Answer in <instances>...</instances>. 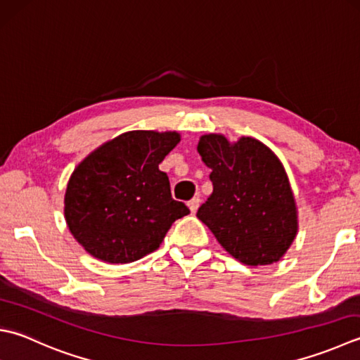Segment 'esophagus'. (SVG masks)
I'll list each match as a JSON object with an SVG mask.
<instances>
[{
  "label": "esophagus",
  "mask_w": 360,
  "mask_h": 360,
  "mask_svg": "<svg viewBox=\"0 0 360 360\" xmlns=\"http://www.w3.org/2000/svg\"><path fill=\"white\" fill-rule=\"evenodd\" d=\"M200 202H201V200L198 198V196H195V198H192V200L187 202L188 204V209L192 210V212H196V209L200 207Z\"/></svg>",
  "instance_id": "esophagus-1"
}]
</instances>
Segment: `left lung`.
<instances>
[{
	"mask_svg": "<svg viewBox=\"0 0 360 360\" xmlns=\"http://www.w3.org/2000/svg\"><path fill=\"white\" fill-rule=\"evenodd\" d=\"M198 153L212 173L214 192L196 212L232 257L245 265H270L297 236V206L285 170L259 140L231 145L223 136H202Z\"/></svg>",
	"mask_w": 360,
	"mask_h": 360,
	"instance_id": "1",
	"label": "left lung"
}]
</instances>
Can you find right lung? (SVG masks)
I'll return each mask as SVG.
<instances>
[{
  "instance_id": "1",
  "label": "right lung",
  "mask_w": 360,
  "mask_h": 360,
  "mask_svg": "<svg viewBox=\"0 0 360 360\" xmlns=\"http://www.w3.org/2000/svg\"><path fill=\"white\" fill-rule=\"evenodd\" d=\"M178 142V132H124L77 165L65 192V220L91 256L134 262L158 250L172 224L190 214L159 170Z\"/></svg>"
}]
</instances>
